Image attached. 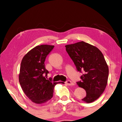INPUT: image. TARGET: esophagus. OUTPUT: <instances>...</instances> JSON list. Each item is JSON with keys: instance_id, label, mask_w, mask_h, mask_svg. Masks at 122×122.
Masks as SVG:
<instances>
[{"instance_id": "34e87169", "label": "esophagus", "mask_w": 122, "mask_h": 122, "mask_svg": "<svg viewBox=\"0 0 122 122\" xmlns=\"http://www.w3.org/2000/svg\"><path fill=\"white\" fill-rule=\"evenodd\" d=\"M66 83L67 84L68 86H70L74 85V83L71 81H70V80H68V81H66Z\"/></svg>"}]
</instances>
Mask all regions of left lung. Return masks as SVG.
Segmentation results:
<instances>
[{"instance_id": "obj_1", "label": "left lung", "mask_w": 122, "mask_h": 122, "mask_svg": "<svg viewBox=\"0 0 122 122\" xmlns=\"http://www.w3.org/2000/svg\"><path fill=\"white\" fill-rule=\"evenodd\" d=\"M66 49L77 71H83L79 87L86 91L82 101L87 103L94 102L104 92L108 83V66L101 51L84 41L66 45Z\"/></svg>"}]
</instances>
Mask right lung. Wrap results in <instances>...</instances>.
Returning a JSON list of instances; mask_svg holds the SVG:
<instances>
[{
	"label": "right lung",
	"mask_w": 122,
	"mask_h": 122,
	"mask_svg": "<svg viewBox=\"0 0 122 122\" xmlns=\"http://www.w3.org/2000/svg\"><path fill=\"white\" fill-rule=\"evenodd\" d=\"M54 46L41 45L32 49L22 59L19 80L22 90L36 104L47 102L52 98L54 88L59 82H52L45 76L49 73L45 68L47 55Z\"/></svg>",
	"instance_id": "add662e5"
}]
</instances>
